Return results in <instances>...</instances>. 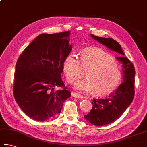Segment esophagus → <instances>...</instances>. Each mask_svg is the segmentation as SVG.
Returning <instances> with one entry per match:
<instances>
[{"label": "esophagus", "mask_w": 147, "mask_h": 147, "mask_svg": "<svg viewBox=\"0 0 147 147\" xmlns=\"http://www.w3.org/2000/svg\"><path fill=\"white\" fill-rule=\"evenodd\" d=\"M72 96H73L74 97H75V98H77V99H83V96H82V95L80 94H78L77 93H73L72 94Z\"/></svg>", "instance_id": "34e87169"}]
</instances>
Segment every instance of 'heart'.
Returning a JSON list of instances; mask_svg holds the SVG:
<instances>
[{"mask_svg":"<svg viewBox=\"0 0 147 147\" xmlns=\"http://www.w3.org/2000/svg\"><path fill=\"white\" fill-rule=\"evenodd\" d=\"M63 71L67 81L74 83L85 71L86 78L77 82V91H92L101 96L111 92L119 85L122 73L113 57L101 49L88 48L80 55V61L74 53H69L63 62Z\"/></svg>","mask_w":147,"mask_h":147,"instance_id":"obj_1","label":"heart"}]
</instances>
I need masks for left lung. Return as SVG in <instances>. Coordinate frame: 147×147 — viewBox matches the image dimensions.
I'll use <instances>...</instances> for the list:
<instances>
[{
  "label": "left lung",
  "mask_w": 147,
  "mask_h": 147,
  "mask_svg": "<svg viewBox=\"0 0 147 147\" xmlns=\"http://www.w3.org/2000/svg\"><path fill=\"white\" fill-rule=\"evenodd\" d=\"M90 36L110 50L119 53L120 55L117 57V59L122 64L123 82L109 96L102 99H94L92 108L90 113L84 116L85 119L92 124L102 126L115 121L133 102L134 96L135 69L133 63L124 57L121 46L115 40L97 37L93 34Z\"/></svg>",
  "instance_id": "obj_1"
}]
</instances>
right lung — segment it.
Listing matches in <instances>:
<instances>
[{"label":"right lung","mask_w":147,"mask_h":147,"mask_svg":"<svg viewBox=\"0 0 147 147\" xmlns=\"http://www.w3.org/2000/svg\"><path fill=\"white\" fill-rule=\"evenodd\" d=\"M69 31L42 34L20 55L16 64L14 97L23 111L39 122L51 120L71 97L61 79L63 62L71 51ZM55 86L62 90L54 91Z\"/></svg>","instance_id":"1"}]
</instances>
